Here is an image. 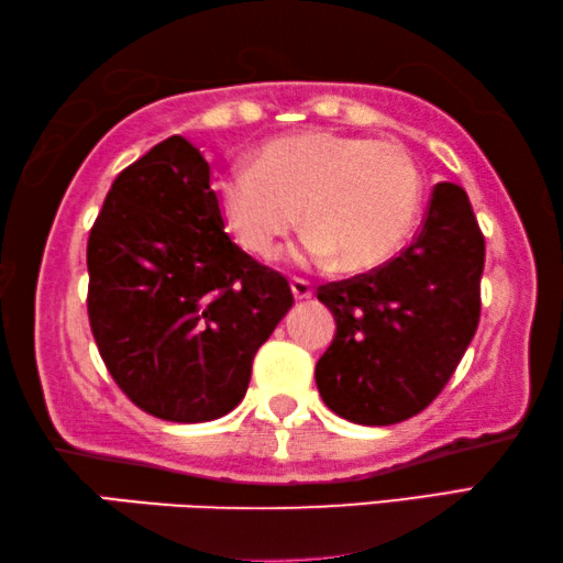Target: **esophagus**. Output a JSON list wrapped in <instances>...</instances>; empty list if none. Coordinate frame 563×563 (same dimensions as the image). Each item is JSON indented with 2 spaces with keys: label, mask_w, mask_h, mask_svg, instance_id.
Masks as SVG:
<instances>
[{
  "label": "esophagus",
  "mask_w": 563,
  "mask_h": 563,
  "mask_svg": "<svg viewBox=\"0 0 563 563\" xmlns=\"http://www.w3.org/2000/svg\"><path fill=\"white\" fill-rule=\"evenodd\" d=\"M291 294H294V299L297 301H303V299H311V287H309V282H303V279H291Z\"/></svg>",
  "instance_id": "1"
}]
</instances>
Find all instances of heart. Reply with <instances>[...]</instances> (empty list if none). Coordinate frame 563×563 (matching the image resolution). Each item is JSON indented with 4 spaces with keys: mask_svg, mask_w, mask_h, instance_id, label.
I'll use <instances>...</instances> for the list:
<instances>
[{
    "mask_svg": "<svg viewBox=\"0 0 563 563\" xmlns=\"http://www.w3.org/2000/svg\"><path fill=\"white\" fill-rule=\"evenodd\" d=\"M217 195L249 254L272 260L301 219V262L366 272L409 236L423 181L399 142L314 129L266 142L252 167L219 179Z\"/></svg>",
    "mask_w": 563,
    "mask_h": 563,
    "instance_id": "b5f03b06",
    "label": "heart"
}]
</instances>
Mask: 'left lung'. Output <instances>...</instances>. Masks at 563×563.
Segmentation results:
<instances>
[{"label":"left lung","mask_w":563,"mask_h":563,"mask_svg":"<svg viewBox=\"0 0 563 563\" xmlns=\"http://www.w3.org/2000/svg\"><path fill=\"white\" fill-rule=\"evenodd\" d=\"M482 272L484 236L466 191L441 181L409 249L319 289L336 321L314 372L327 407L364 427L427 409L476 334Z\"/></svg>","instance_id":"1"}]
</instances>
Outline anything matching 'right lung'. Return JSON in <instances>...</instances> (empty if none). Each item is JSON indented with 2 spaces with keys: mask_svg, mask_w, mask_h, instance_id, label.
Wrapping results in <instances>:
<instances>
[{
  "mask_svg": "<svg viewBox=\"0 0 563 563\" xmlns=\"http://www.w3.org/2000/svg\"><path fill=\"white\" fill-rule=\"evenodd\" d=\"M209 174L179 134L152 146L114 179L87 244L99 354L119 389L164 421L232 411L294 303L287 279L224 234Z\"/></svg>",
  "mask_w": 563,
  "mask_h": 563,
  "instance_id": "right-lung-1",
  "label": "right lung"
}]
</instances>
